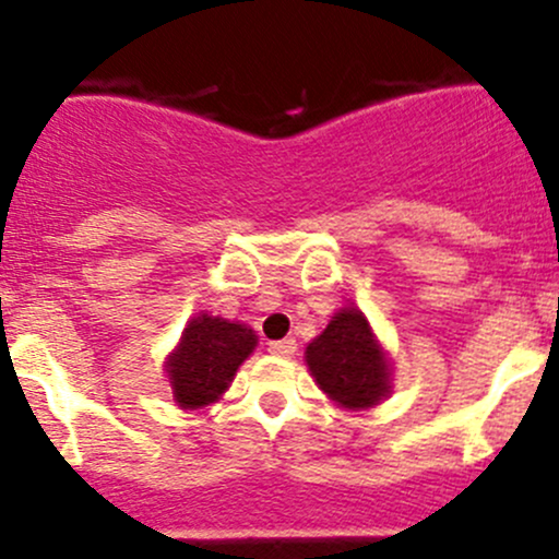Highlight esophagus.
<instances>
[{"label":"esophagus","mask_w":559,"mask_h":559,"mask_svg":"<svg viewBox=\"0 0 559 559\" xmlns=\"http://www.w3.org/2000/svg\"><path fill=\"white\" fill-rule=\"evenodd\" d=\"M270 352H273L275 357H292V354L297 352V341H295V337H284V341H273V343H270Z\"/></svg>","instance_id":"obj_1"}]
</instances>
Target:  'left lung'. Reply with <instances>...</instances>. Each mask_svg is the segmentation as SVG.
<instances>
[{"label":"left lung","mask_w":559,"mask_h":559,"mask_svg":"<svg viewBox=\"0 0 559 559\" xmlns=\"http://www.w3.org/2000/svg\"><path fill=\"white\" fill-rule=\"evenodd\" d=\"M306 362L316 384L343 408H370L389 392V365L357 308L332 316L326 330L308 343Z\"/></svg>","instance_id":"obj_1"}]
</instances>
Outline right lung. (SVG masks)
I'll return each mask as SVG.
<instances>
[{"label": "right lung", "instance_id": "obj_1", "mask_svg": "<svg viewBox=\"0 0 559 559\" xmlns=\"http://www.w3.org/2000/svg\"><path fill=\"white\" fill-rule=\"evenodd\" d=\"M253 346L257 335L246 324L207 313L191 319L167 362L175 400L183 408H200L218 400Z\"/></svg>", "mask_w": 559, "mask_h": 559}]
</instances>
